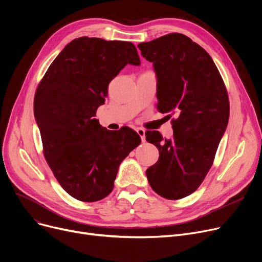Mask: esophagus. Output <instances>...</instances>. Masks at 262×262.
Listing matches in <instances>:
<instances>
[{
	"mask_svg": "<svg viewBox=\"0 0 262 262\" xmlns=\"http://www.w3.org/2000/svg\"><path fill=\"white\" fill-rule=\"evenodd\" d=\"M137 134L140 136V138H141V141L142 142H145V130L144 129H142V128H137Z\"/></svg>",
	"mask_w": 262,
	"mask_h": 262,
	"instance_id": "1",
	"label": "esophagus"
}]
</instances>
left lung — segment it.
Instances as JSON below:
<instances>
[{
    "label": "left lung",
    "mask_w": 262,
    "mask_h": 262,
    "mask_svg": "<svg viewBox=\"0 0 262 262\" xmlns=\"http://www.w3.org/2000/svg\"><path fill=\"white\" fill-rule=\"evenodd\" d=\"M153 63L157 78V110L176 115L173 137L163 139L156 130L145 139L159 151L146 169L152 189L166 199L192 194L212 167L229 120V98L210 54L180 33H170L138 45Z\"/></svg>",
    "instance_id": "left-lung-1"
}]
</instances>
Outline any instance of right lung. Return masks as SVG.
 <instances>
[{
	"label": "right lung",
	"instance_id": "add662e5",
	"mask_svg": "<svg viewBox=\"0 0 262 262\" xmlns=\"http://www.w3.org/2000/svg\"><path fill=\"white\" fill-rule=\"evenodd\" d=\"M127 64L140 65L133 42L79 37L66 45L37 86L34 116L43 156L63 189L80 201L107 197L121 162L141 142L132 128L108 130L94 118L110 81Z\"/></svg>",
	"mask_w": 262,
	"mask_h": 262
}]
</instances>
